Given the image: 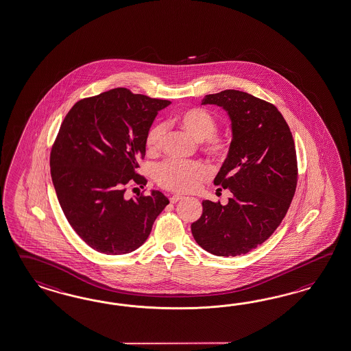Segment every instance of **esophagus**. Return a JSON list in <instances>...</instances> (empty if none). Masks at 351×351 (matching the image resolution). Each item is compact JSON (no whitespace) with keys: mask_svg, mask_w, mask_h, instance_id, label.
I'll use <instances>...</instances> for the list:
<instances>
[{"mask_svg":"<svg viewBox=\"0 0 351 351\" xmlns=\"http://www.w3.org/2000/svg\"><path fill=\"white\" fill-rule=\"evenodd\" d=\"M182 198H183V196H180V195H174V196L171 197V204H177Z\"/></svg>","mask_w":351,"mask_h":351,"instance_id":"esophagus-1","label":"esophagus"}]
</instances>
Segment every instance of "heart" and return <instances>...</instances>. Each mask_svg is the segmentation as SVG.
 Instances as JSON below:
<instances>
[{"mask_svg":"<svg viewBox=\"0 0 351 351\" xmlns=\"http://www.w3.org/2000/svg\"><path fill=\"white\" fill-rule=\"evenodd\" d=\"M180 126L196 140L202 141L207 153L221 158L228 153L229 141L221 135H216V119L206 109L189 108L177 114ZM165 135V127L155 125L146 135V147L156 152ZM207 176V168L199 162L167 160L156 168V180L164 189L189 192L198 187L199 182Z\"/></svg>","mask_w":351,"mask_h":351,"instance_id":"obj_1","label":"heart"}]
</instances>
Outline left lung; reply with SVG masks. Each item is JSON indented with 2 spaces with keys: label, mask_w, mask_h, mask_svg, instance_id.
Segmentation results:
<instances>
[{
  "label": "left lung",
  "mask_w": 351,
  "mask_h": 351,
  "mask_svg": "<svg viewBox=\"0 0 351 351\" xmlns=\"http://www.w3.org/2000/svg\"><path fill=\"white\" fill-rule=\"evenodd\" d=\"M201 104L221 107L230 119L232 143L214 183L233 196L226 205L204 199L191 230L205 251L241 256L269 239L288 213L297 189L294 140L278 108L248 93L208 94Z\"/></svg>",
  "instance_id": "1"
}]
</instances>
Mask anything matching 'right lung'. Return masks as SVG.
Instances as JSON below:
<instances>
[{"label":"right lung","mask_w":351,"mask_h":351,"mask_svg":"<svg viewBox=\"0 0 351 351\" xmlns=\"http://www.w3.org/2000/svg\"><path fill=\"white\" fill-rule=\"evenodd\" d=\"M169 104L116 88L77 101L63 119L51 153L52 182L67 221L93 250L135 251L169 204L156 189L125 197L130 182L146 184L137 162L158 112Z\"/></svg>","instance_id":"obj_1"}]
</instances>
